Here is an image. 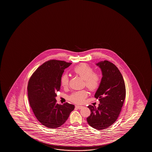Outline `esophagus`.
Wrapping results in <instances>:
<instances>
[{
    "instance_id": "obj_1",
    "label": "esophagus",
    "mask_w": 152,
    "mask_h": 152,
    "mask_svg": "<svg viewBox=\"0 0 152 152\" xmlns=\"http://www.w3.org/2000/svg\"><path fill=\"white\" fill-rule=\"evenodd\" d=\"M76 108H78V109H79V110H80L81 108L83 107V106H78V105H76V106H75Z\"/></svg>"
}]
</instances>
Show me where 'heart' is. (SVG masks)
I'll list each match as a JSON object with an SVG mask.
<instances>
[{"instance_id":"1","label":"heart","mask_w":152,"mask_h":152,"mask_svg":"<svg viewBox=\"0 0 152 152\" xmlns=\"http://www.w3.org/2000/svg\"><path fill=\"white\" fill-rule=\"evenodd\" d=\"M74 71L85 80V85L91 91H94L100 86L101 78L99 74L94 72L92 67L86 63H81L74 67ZM61 84L63 87L66 88L69 85V76L64 74L61 78ZM87 92L86 90H80L74 92L69 96V99L72 102L76 104L83 103L87 96Z\"/></svg>"}]
</instances>
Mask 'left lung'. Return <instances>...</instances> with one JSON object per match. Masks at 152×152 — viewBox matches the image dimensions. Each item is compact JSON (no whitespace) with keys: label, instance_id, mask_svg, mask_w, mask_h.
<instances>
[{"label":"left lung","instance_id":"left-lung-1","mask_svg":"<svg viewBox=\"0 0 152 152\" xmlns=\"http://www.w3.org/2000/svg\"><path fill=\"white\" fill-rule=\"evenodd\" d=\"M102 77L94 97L100 104L88 107L91 114L87 118L88 124L97 130L106 129L116 121L126 97L125 81L118 69L112 63L104 61L96 63Z\"/></svg>","mask_w":152,"mask_h":152}]
</instances>
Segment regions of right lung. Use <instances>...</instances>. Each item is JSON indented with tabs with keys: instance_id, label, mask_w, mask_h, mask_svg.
Instances as JSON below:
<instances>
[{
	"instance_id": "add662e5",
	"label": "right lung",
	"mask_w": 152,
	"mask_h": 152,
	"mask_svg": "<svg viewBox=\"0 0 152 152\" xmlns=\"http://www.w3.org/2000/svg\"><path fill=\"white\" fill-rule=\"evenodd\" d=\"M72 64L51 60L44 63L31 75L27 86L29 104L38 121L48 128L55 129L64 124L75 108L73 104L56 103V92L60 90L61 78Z\"/></svg>"
}]
</instances>
